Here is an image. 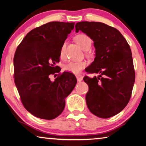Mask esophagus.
Returning a JSON list of instances; mask_svg holds the SVG:
<instances>
[{"instance_id":"1","label":"esophagus","mask_w":146,"mask_h":146,"mask_svg":"<svg viewBox=\"0 0 146 146\" xmlns=\"http://www.w3.org/2000/svg\"><path fill=\"white\" fill-rule=\"evenodd\" d=\"M76 79H77V80L78 82H80L83 80V76H82V75H76Z\"/></svg>"}]
</instances>
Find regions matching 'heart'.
I'll use <instances>...</instances> for the list:
<instances>
[{
	"mask_svg": "<svg viewBox=\"0 0 146 146\" xmlns=\"http://www.w3.org/2000/svg\"><path fill=\"white\" fill-rule=\"evenodd\" d=\"M75 40L82 49L86 50L87 55H91L89 51L90 48L92 44V39L89 36L85 34H79L75 37ZM66 44L64 43L60 49L59 56L61 59H64L65 55ZM87 62L85 60H79V61H71L64 66V70L66 72H70L74 74H78L86 67Z\"/></svg>",
	"mask_w": 146,
	"mask_h": 146,
	"instance_id": "heart-1",
	"label": "heart"
}]
</instances>
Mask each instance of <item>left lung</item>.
<instances>
[{
  "label": "left lung",
  "mask_w": 146,
  "mask_h": 146,
  "mask_svg": "<svg viewBox=\"0 0 146 146\" xmlns=\"http://www.w3.org/2000/svg\"><path fill=\"white\" fill-rule=\"evenodd\" d=\"M75 29L89 36L96 48L94 62L86 71L100 75L84 77L89 86L87 107L99 117H112L125 108L131 96L135 73L130 47L117 29L105 23L80 22Z\"/></svg>",
  "instance_id": "left-lung-1"
}]
</instances>
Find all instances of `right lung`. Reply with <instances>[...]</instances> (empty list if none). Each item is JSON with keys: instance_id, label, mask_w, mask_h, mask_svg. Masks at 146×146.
<instances>
[{"instance_id": "obj_1", "label": "right lung", "mask_w": 146, "mask_h": 146, "mask_svg": "<svg viewBox=\"0 0 146 146\" xmlns=\"http://www.w3.org/2000/svg\"><path fill=\"white\" fill-rule=\"evenodd\" d=\"M74 26V22L47 23L29 32L16 50L15 83L23 107L36 117L51 120L58 117L77 82L69 72L59 74L54 82L49 77L60 71L55 64Z\"/></svg>"}]
</instances>
